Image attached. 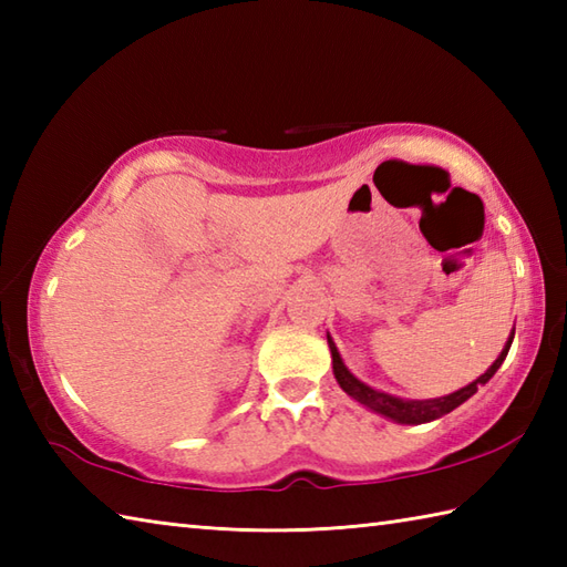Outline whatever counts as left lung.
<instances>
[{
    "instance_id": "obj_1",
    "label": "left lung",
    "mask_w": 567,
    "mask_h": 567,
    "mask_svg": "<svg viewBox=\"0 0 567 567\" xmlns=\"http://www.w3.org/2000/svg\"><path fill=\"white\" fill-rule=\"evenodd\" d=\"M516 329V327H514ZM514 329L509 333L507 343H504L502 353L497 355L495 363H492L483 375H480L477 380H473L470 384H465V388L455 390L451 394L445 396H433V400H404V396H394V394H388L382 390H375L370 388V384H365L363 380H358L351 370L346 368L343 358L339 353V348H336L333 339L327 333V341H329V348H331V363H333V378L336 382L341 384V390L353 396V400L358 404H363L365 409H370V412H375L384 419L394 421V424H429V421L433 419H441L443 414L453 412L455 406H461L463 402H467L470 396H473L477 392V388H483V384H487L492 380V375L499 370V365L504 363V358H507L509 348H512V341H514Z\"/></svg>"
}]
</instances>
